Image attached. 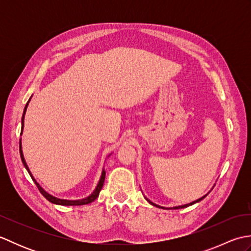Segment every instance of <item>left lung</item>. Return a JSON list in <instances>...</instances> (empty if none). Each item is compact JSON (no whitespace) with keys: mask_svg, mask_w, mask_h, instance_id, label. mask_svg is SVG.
Listing matches in <instances>:
<instances>
[{"mask_svg":"<svg viewBox=\"0 0 251 251\" xmlns=\"http://www.w3.org/2000/svg\"><path fill=\"white\" fill-rule=\"evenodd\" d=\"M208 194V193H207ZM207 194L206 195H204L202 197H201V199H199V200H196V201H192V202H190V204H185V205H181V206H176V207H170V208H167V209H180V208H185V207H188V206H191V205H193V204H195V202H199V201H201V200H204L205 197L207 196ZM147 199V197H146ZM147 201L150 202V204H152L153 206H156V207H161V206H158V205H156V204H154V202H152L151 201H149L148 199H147ZM161 208H165V207H161Z\"/></svg>","mask_w":251,"mask_h":251,"instance_id":"1","label":"left lung"}]
</instances>
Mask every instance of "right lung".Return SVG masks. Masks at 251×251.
Masks as SVG:
<instances>
[{
  "instance_id": "right-lung-1",
  "label": "right lung",
  "mask_w": 251,
  "mask_h": 251,
  "mask_svg": "<svg viewBox=\"0 0 251 251\" xmlns=\"http://www.w3.org/2000/svg\"><path fill=\"white\" fill-rule=\"evenodd\" d=\"M30 100H31V98L29 99V101H28V102H26V104H25V106L24 114H23V119H21V126H23V129H24V125H25V122H24V121H25V114L26 108H28V104H29V102H30ZM21 134H23V130H21ZM21 148H23V147H21V140H20V141H19V151H20V157H21V161H23V164L25 165V169L28 170V173L30 174L32 180L34 181V183L36 184L37 189L40 190V192L42 193V195H43L47 201H50V202H52V204L62 205V206H81V205H86V204H89V202L94 201H95L96 199H97V197L99 196L100 191H101V189H102L103 183H104V178H105V172H104V169L102 170V174H101L100 180H99V182H98L97 186H96L95 191H94L93 193L90 194L89 196H87L86 199H83V200H76V201H69V200L57 199V197H55V196H52V195H50V194L47 193V192H46L43 188H42V186H41L39 183L36 182V180H35L33 177H32V174L30 173V169H29V167H28V165H26V163H25V161L24 153H23V150H21Z\"/></svg>"
}]
</instances>
